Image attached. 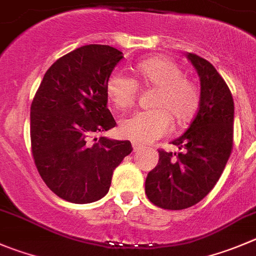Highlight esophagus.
Returning <instances> with one entry per match:
<instances>
[{"label":"esophagus","mask_w":256,"mask_h":256,"mask_svg":"<svg viewBox=\"0 0 256 256\" xmlns=\"http://www.w3.org/2000/svg\"><path fill=\"white\" fill-rule=\"evenodd\" d=\"M132 147H133V152H138V150H143V146L140 144V143H137V142H133Z\"/></svg>","instance_id":"esophagus-1"}]
</instances>
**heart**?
Listing matches in <instances>:
<instances>
[{
	"label": "heart",
	"instance_id": "heart-1",
	"mask_svg": "<svg viewBox=\"0 0 256 256\" xmlns=\"http://www.w3.org/2000/svg\"><path fill=\"white\" fill-rule=\"evenodd\" d=\"M140 82L157 88L152 110H140L120 122V133L128 140L150 143L166 134L171 128V113L177 123L194 118L200 106L196 85L184 78V70L168 58L154 56L134 66ZM137 82L122 72H112L106 84L109 102L118 109L130 108L137 96ZM165 109L163 110L162 108Z\"/></svg>",
	"mask_w": 256,
	"mask_h": 256
}]
</instances>
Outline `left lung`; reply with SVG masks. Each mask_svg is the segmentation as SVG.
I'll use <instances>...</instances> for the list:
<instances>
[{
	"label": "left lung",
	"mask_w": 256,
	"mask_h": 256,
	"mask_svg": "<svg viewBox=\"0 0 256 256\" xmlns=\"http://www.w3.org/2000/svg\"><path fill=\"white\" fill-rule=\"evenodd\" d=\"M186 58L200 78L198 110L186 132L172 140L182 152L158 150L157 166L146 178L148 200L167 210H184L200 202L218 181L232 150L230 89L211 62L191 52Z\"/></svg>",
	"instance_id": "obj_1"
}]
</instances>
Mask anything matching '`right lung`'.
Wrapping results in <instances>:
<instances>
[{
	"instance_id": "obj_1",
	"label": "right lung",
	"mask_w": 256,
	"mask_h": 256,
	"mask_svg": "<svg viewBox=\"0 0 256 256\" xmlns=\"http://www.w3.org/2000/svg\"><path fill=\"white\" fill-rule=\"evenodd\" d=\"M123 52L85 45L54 62L31 104L32 156L46 186L72 204H90L109 191L116 167L132 152L130 140L98 138L116 126L106 84Z\"/></svg>"
}]
</instances>
